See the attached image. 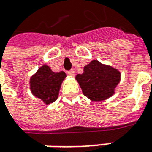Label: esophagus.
<instances>
[{"mask_svg":"<svg viewBox=\"0 0 152 152\" xmlns=\"http://www.w3.org/2000/svg\"><path fill=\"white\" fill-rule=\"evenodd\" d=\"M67 74H68V75H70V76H74V75H75V71H73V70L68 71H67Z\"/></svg>","mask_w":152,"mask_h":152,"instance_id":"1","label":"esophagus"}]
</instances>
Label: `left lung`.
Returning a JSON list of instances; mask_svg holds the SVG:
<instances>
[{
    "label": "left lung",
    "mask_w": 152,
    "mask_h": 152,
    "mask_svg": "<svg viewBox=\"0 0 152 152\" xmlns=\"http://www.w3.org/2000/svg\"><path fill=\"white\" fill-rule=\"evenodd\" d=\"M120 77L121 74L117 69L94 60L84 67L83 73L78 74L76 79L86 97L99 102L114 94Z\"/></svg>",
    "instance_id": "left-lung-1"
}]
</instances>
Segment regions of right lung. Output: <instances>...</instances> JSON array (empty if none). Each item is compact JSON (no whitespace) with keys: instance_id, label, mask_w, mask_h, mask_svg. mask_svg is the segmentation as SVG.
I'll use <instances>...</instances> for the list:
<instances>
[{"instance_id":"right-lung-1","label":"right lung","mask_w":152,"mask_h":152,"mask_svg":"<svg viewBox=\"0 0 152 152\" xmlns=\"http://www.w3.org/2000/svg\"><path fill=\"white\" fill-rule=\"evenodd\" d=\"M66 76L64 71L54 72L50 66L44 65L30 78L31 92L45 104H50L58 98L61 83Z\"/></svg>"}]
</instances>
